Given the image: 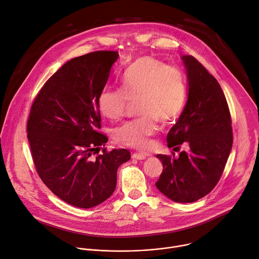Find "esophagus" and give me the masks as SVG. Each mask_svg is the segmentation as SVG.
I'll return each instance as SVG.
<instances>
[{"instance_id":"obj_1","label":"esophagus","mask_w":259,"mask_h":259,"mask_svg":"<svg viewBox=\"0 0 259 259\" xmlns=\"http://www.w3.org/2000/svg\"><path fill=\"white\" fill-rule=\"evenodd\" d=\"M132 159L138 160V161H142V160H145V159H146V156L141 155V154H134V155L132 156Z\"/></svg>"}]
</instances>
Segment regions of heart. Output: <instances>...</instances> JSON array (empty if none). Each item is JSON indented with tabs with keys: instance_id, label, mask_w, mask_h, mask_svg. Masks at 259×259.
<instances>
[{
	"instance_id": "heart-1",
	"label": "heart",
	"mask_w": 259,
	"mask_h": 259,
	"mask_svg": "<svg viewBox=\"0 0 259 259\" xmlns=\"http://www.w3.org/2000/svg\"><path fill=\"white\" fill-rule=\"evenodd\" d=\"M121 89H103L98 107L109 120L121 119L130 104L138 102L140 119L125 123L115 131L116 140L144 151L151 146L158 120L170 122L180 115L188 98V85L182 71L151 56H143L130 64L121 79Z\"/></svg>"
}]
</instances>
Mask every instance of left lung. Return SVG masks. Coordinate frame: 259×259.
<instances>
[{
    "mask_svg": "<svg viewBox=\"0 0 259 259\" xmlns=\"http://www.w3.org/2000/svg\"><path fill=\"white\" fill-rule=\"evenodd\" d=\"M187 69L188 101L167 135L169 147L187 142L179 157L157 155L163 172L157 189L177 203H192L208 195L223 174L233 146L232 119L217 80L191 55L181 56Z\"/></svg>",
    "mask_w": 259,
    "mask_h": 259,
    "instance_id": "obj_1",
    "label": "left lung"
}]
</instances>
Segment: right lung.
Instances as JSON below:
<instances>
[{
    "label": "right lung",
    "mask_w": 259,
    "mask_h": 259,
    "mask_svg": "<svg viewBox=\"0 0 259 259\" xmlns=\"http://www.w3.org/2000/svg\"><path fill=\"white\" fill-rule=\"evenodd\" d=\"M118 57L117 51H96L68 60L30 108L26 130L36 172L55 196L75 207L92 208L112 196L118 168L131 158L125 149L98 155L107 142L98 131V98Z\"/></svg>",
    "instance_id": "obj_1"
}]
</instances>
